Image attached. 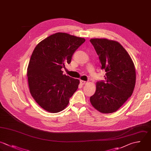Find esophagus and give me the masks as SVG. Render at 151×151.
<instances>
[{
    "label": "esophagus",
    "mask_w": 151,
    "mask_h": 151,
    "mask_svg": "<svg viewBox=\"0 0 151 151\" xmlns=\"http://www.w3.org/2000/svg\"><path fill=\"white\" fill-rule=\"evenodd\" d=\"M80 83H81V84L84 85V84H87V81H83V80H80Z\"/></svg>",
    "instance_id": "obj_1"
}]
</instances>
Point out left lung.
Listing matches in <instances>:
<instances>
[{"mask_svg": "<svg viewBox=\"0 0 151 151\" xmlns=\"http://www.w3.org/2000/svg\"><path fill=\"white\" fill-rule=\"evenodd\" d=\"M106 71L105 81L96 83V90L90 97L91 105L102 113L116 111L132 96L136 83L133 62L118 42L106 38L90 40Z\"/></svg>", "mask_w": 151, "mask_h": 151, "instance_id": "8db88e82", "label": "left lung"}]
</instances>
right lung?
<instances>
[{"label":"right lung","mask_w":151,"mask_h":151,"mask_svg":"<svg viewBox=\"0 0 151 151\" xmlns=\"http://www.w3.org/2000/svg\"><path fill=\"white\" fill-rule=\"evenodd\" d=\"M84 38L64 32L52 34L35 48L27 69L30 93L45 110L58 113L68 104L80 84L78 79L63 74L65 63L70 64Z\"/></svg>","instance_id":"obj_1"}]
</instances>
